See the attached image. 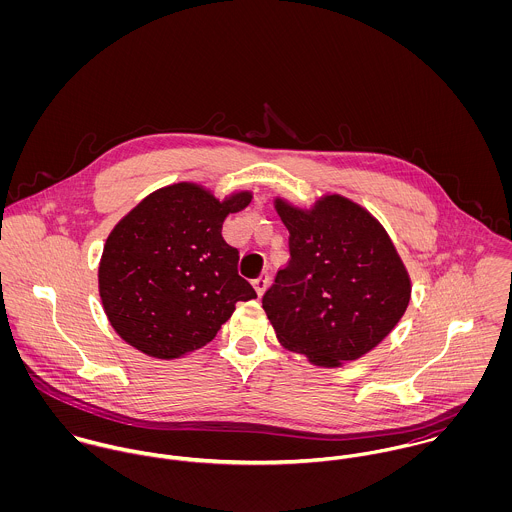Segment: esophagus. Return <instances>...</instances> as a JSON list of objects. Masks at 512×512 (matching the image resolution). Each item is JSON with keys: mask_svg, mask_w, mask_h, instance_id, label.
<instances>
[{"mask_svg": "<svg viewBox=\"0 0 512 512\" xmlns=\"http://www.w3.org/2000/svg\"><path fill=\"white\" fill-rule=\"evenodd\" d=\"M252 284H254L258 295H262V293L266 292V288L270 286V276H268V274H260L258 278H254Z\"/></svg>", "mask_w": 512, "mask_h": 512, "instance_id": "esophagus-1", "label": "esophagus"}]
</instances>
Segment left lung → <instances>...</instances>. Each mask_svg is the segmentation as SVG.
Returning <instances> with one entry per match:
<instances>
[{
    "mask_svg": "<svg viewBox=\"0 0 512 512\" xmlns=\"http://www.w3.org/2000/svg\"><path fill=\"white\" fill-rule=\"evenodd\" d=\"M290 230V260L262 307L282 347L315 366L357 361L402 319L412 280L380 220L327 193L311 207L274 197Z\"/></svg>",
    "mask_w": 512,
    "mask_h": 512,
    "instance_id": "1",
    "label": "left lung"
}]
</instances>
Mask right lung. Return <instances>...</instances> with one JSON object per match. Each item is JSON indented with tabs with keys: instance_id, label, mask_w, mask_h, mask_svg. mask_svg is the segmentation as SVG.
<instances>
[{
	"instance_id": "right-lung-1",
	"label": "right lung",
	"mask_w": 512,
	"mask_h": 512,
	"mask_svg": "<svg viewBox=\"0 0 512 512\" xmlns=\"http://www.w3.org/2000/svg\"><path fill=\"white\" fill-rule=\"evenodd\" d=\"M252 201L224 199L181 181L142 199L110 230L98 264V292L112 329L147 357L181 359L215 339L254 288L238 274V250L222 222Z\"/></svg>"
}]
</instances>
